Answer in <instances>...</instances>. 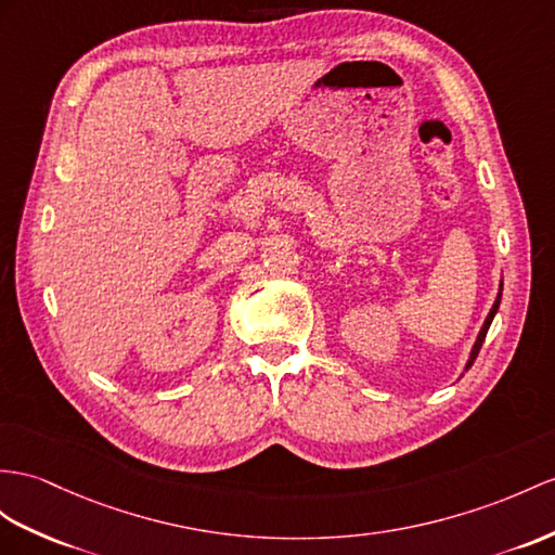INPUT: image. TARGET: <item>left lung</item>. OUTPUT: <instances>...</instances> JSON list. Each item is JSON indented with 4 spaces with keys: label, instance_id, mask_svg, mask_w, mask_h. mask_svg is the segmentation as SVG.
<instances>
[{
    "label": "left lung",
    "instance_id": "8db88e82",
    "mask_svg": "<svg viewBox=\"0 0 555 555\" xmlns=\"http://www.w3.org/2000/svg\"><path fill=\"white\" fill-rule=\"evenodd\" d=\"M499 301H502V289H499V296H496V301H494V306H492V310H490V315H488V320H485L482 330H480V334H478V341H476V346H473V350H470V360H468V364H466V370L470 367L473 360H476V358H478V353H480V346H482V341H485V336H488V330H490L492 318H494L496 308H499Z\"/></svg>",
    "mask_w": 555,
    "mask_h": 555
}]
</instances>
